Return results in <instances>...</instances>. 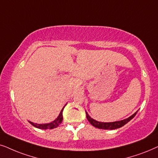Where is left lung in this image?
<instances>
[{
	"label": "left lung",
	"instance_id": "8db88e82",
	"mask_svg": "<svg viewBox=\"0 0 158 158\" xmlns=\"http://www.w3.org/2000/svg\"><path fill=\"white\" fill-rule=\"evenodd\" d=\"M138 110L134 113L133 115H131V116L127 118L121 120V121H114V122H100L96 121L93 118H92L91 117L88 115V113L87 111H86V115H87V118L88 121L93 126V127L98 128V129H118V128H121L124 126L125 124H127L128 122L131 121V120L135 116L136 113H137Z\"/></svg>",
	"mask_w": 158,
	"mask_h": 158
}]
</instances>
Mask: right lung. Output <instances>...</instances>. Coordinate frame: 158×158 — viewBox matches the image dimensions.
I'll return each mask as SVG.
<instances>
[{
	"mask_svg": "<svg viewBox=\"0 0 158 158\" xmlns=\"http://www.w3.org/2000/svg\"><path fill=\"white\" fill-rule=\"evenodd\" d=\"M66 106V104L65 105L64 108H62V110H60V112L59 113V115H58V116L57 117V118L55 119L53 121L50 122V123H33V122L29 121V123H31V124L34 126L35 127L38 128V129H54V128H57L58 126H59L60 123H62V121H63V110H64V109L65 106Z\"/></svg>",
	"mask_w": 158,
	"mask_h": 158,
	"instance_id": "right-lung-1",
	"label": "right lung"
}]
</instances>
